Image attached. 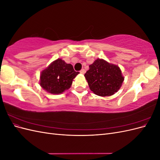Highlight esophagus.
Instances as JSON below:
<instances>
[{
  "label": "esophagus",
  "mask_w": 160,
  "mask_h": 160,
  "mask_svg": "<svg viewBox=\"0 0 160 160\" xmlns=\"http://www.w3.org/2000/svg\"><path fill=\"white\" fill-rule=\"evenodd\" d=\"M80 72L81 74H84L85 72V70L84 69H82L81 71H80Z\"/></svg>",
  "instance_id": "esophagus-1"
}]
</instances>
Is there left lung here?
<instances>
[{"mask_svg":"<svg viewBox=\"0 0 160 160\" xmlns=\"http://www.w3.org/2000/svg\"><path fill=\"white\" fill-rule=\"evenodd\" d=\"M85 77L90 89L99 96H110L122 86L124 78L119 67L98 59L90 65Z\"/></svg>","mask_w":160,"mask_h":160,"instance_id":"1","label":"left lung"}]
</instances>
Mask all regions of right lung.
Masks as SVG:
<instances>
[{"instance_id": "right-lung-1", "label": "right lung", "mask_w": 160, "mask_h": 160, "mask_svg": "<svg viewBox=\"0 0 160 160\" xmlns=\"http://www.w3.org/2000/svg\"><path fill=\"white\" fill-rule=\"evenodd\" d=\"M79 73L72 65L58 59L42 71L40 85L50 93L59 94L70 88L72 80Z\"/></svg>"}]
</instances>
